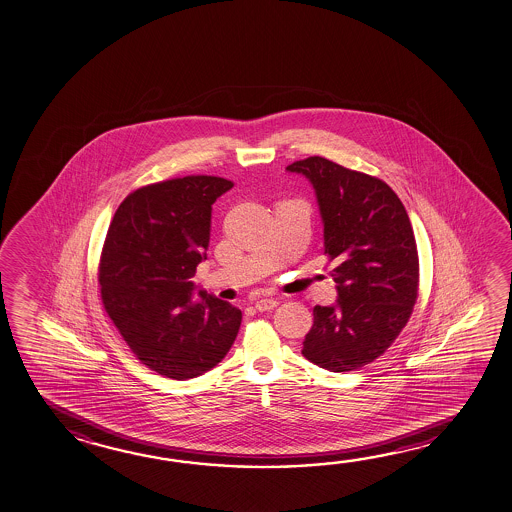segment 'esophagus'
<instances>
[{"mask_svg":"<svg viewBox=\"0 0 512 512\" xmlns=\"http://www.w3.org/2000/svg\"><path fill=\"white\" fill-rule=\"evenodd\" d=\"M277 305V298H260V300L255 302V309H257V311H271V309H275Z\"/></svg>","mask_w":512,"mask_h":512,"instance_id":"esophagus-1","label":"esophagus"}]
</instances>
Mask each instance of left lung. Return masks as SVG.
I'll list each match as a JSON object with an SVG mask.
<instances>
[{
  "mask_svg": "<svg viewBox=\"0 0 512 512\" xmlns=\"http://www.w3.org/2000/svg\"><path fill=\"white\" fill-rule=\"evenodd\" d=\"M311 181L323 246L336 268V305L313 309L302 354L331 372L365 367L385 352L412 316L419 255L410 217L385 181L322 156L287 165Z\"/></svg>",
  "mask_w": 512,
  "mask_h": 512,
  "instance_id": "1",
  "label": "left lung"
}]
</instances>
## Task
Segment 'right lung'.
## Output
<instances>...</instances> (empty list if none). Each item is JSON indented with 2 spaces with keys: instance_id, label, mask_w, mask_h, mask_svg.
Segmentation results:
<instances>
[{
  "instance_id": "add662e5",
  "label": "right lung",
  "mask_w": 512,
  "mask_h": 512,
  "mask_svg": "<svg viewBox=\"0 0 512 512\" xmlns=\"http://www.w3.org/2000/svg\"><path fill=\"white\" fill-rule=\"evenodd\" d=\"M232 181L185 176L135 190L115 212L99 264L109 318L145 367L190 379L216 367L234 345L243 313L199 289L207 259L212 205Z\"/></svg>"
}]
</instances>
